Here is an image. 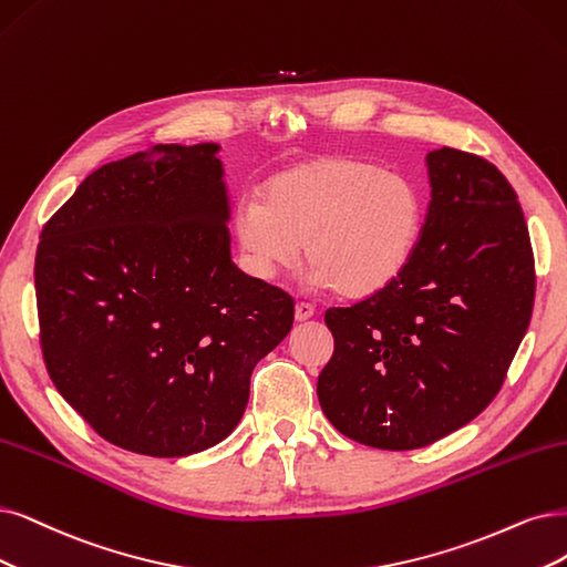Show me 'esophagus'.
Masks as SVG:
<instances>
[{
    "instance_id": "obj_1",
    "label": "esophagus",
    "mask_w": 567,
    "mask_h": 567,
    "mask_svg": "<svg viewBox=\"0 0 567 567\" xmlns=\"http://www.w3.org/2000/svg\"><path fill=\"white\" fill-rule=\"evenodd\" d=\"M312 316H316V308H312L310 303L299 301V303L295 306V318H297V322H306V320H310Z\"/></svg>"
}]
</instances>
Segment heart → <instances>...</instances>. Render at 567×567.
<instances>
[{
    "label": "heart",
    "instance_id": "b5f03b06",
    "mask_svg": "<svg viewBox=\"0 0 567 567\" xmlns=\"http://www.w3.org/2000/svg\"><path fill=\"white\" fill-rule=\"evenodd\" d=\"M427 217L411 177L343 154L295 163L234 207L236 243L259 278L297 264L301 245L312 280L346 299L379 295L402 276Z\"/></svg>",
    "mask_w": 567,
    "mask_h": 567
}]
</instances>
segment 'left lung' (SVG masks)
<instances>
[{
  "instance_id": "1",
  "label": "left lung",
  "mask_w": 567,
  "mask_h": 567,
  "mask_svg": "<svg viewBox=\"0 0 567 567\" xmlns=\"http://www.w3.org/2000/svg\"><path fill=\"white\" fill-rule=\"evenodd\" d=\"M432 200L406 270L329 308L333 354L318 379L329 423L354 442L411 451L484 411L505 383L535 301L526 217L486 158L427 154Z\"/></svg>"
}]
</instances>
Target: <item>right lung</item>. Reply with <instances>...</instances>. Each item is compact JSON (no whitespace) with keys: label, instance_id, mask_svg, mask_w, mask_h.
I'll use <instances>...</instances> for the list:
<instances>
[{"label":"right lung","instance_id":"add662e5","mask_svg":"<svg viewBox=\"0 0 567 567\" xmlns=\"http://www.w3.org/2000/svg\"><path fill=\"white\" fill-rule=\"evenodd\" d=\"M219 144L97 167L41 230V352L110 444L184 457L236 430L249 375L295 322L287 291L230 261Z\"/></svg>","mask_w":567,"mask_h":567}]
</instances>
